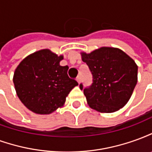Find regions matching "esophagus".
Segmentation results:
<instances>
[{"mask_svg":"<svg viewBox=\"0 0 152 152\" xmlns=\"http://www.w3.org/2000/svg\"><path fill=\"white\" fill-rule=\"evenodd\" d=\"M76 80L78 81V82H80V80H81V76H78L77 77H76Z\"/></svg>","mask_w":152,"mask_h":152,"instance_id":"1","label":"esophagus"}]
</instances>
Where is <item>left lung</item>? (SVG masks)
<instances>
[{
    "label": "left lung",
    "mask_w": 152,
    "mask_h": 152,
    "mask_svg": "<svg viewBox=\"0 0 152 152\" xmlns=\"http://www.w3.org/2000/svg\"><path fill=\"white\" fill-rule=\"evenodd\" d=\"M93 82L84 90L91 108L111 113L122 108L130 99L137 81V66L134 60L116 48L102 47L90 53H82Z\"/></svg>",
    "instance_id": "obj_1"
}]
</instances>
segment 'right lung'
<instances>
[{
  "label": "right lung",
  "instance_id": "right-lung-1",
  "mask_svg": "<svg viewBox=\"0 0 152 152\" xmlns=\"http://www.w3.org/2000/svg\"><path fill=\"white\" fill-rule=\"evenodd\" d=\"M63 58L42 50L25 58L17 66L13 79L15 90L30 111L41 115L54 112L78 85L67 75L68 66L59 65Z\"/></svg>",
  "mask_w": 152,
  "mask_h": 152
}]
</instances>
